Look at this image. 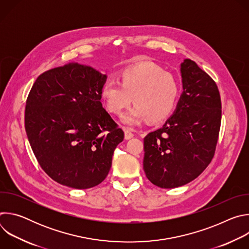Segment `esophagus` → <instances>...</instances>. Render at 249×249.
<instances>
[{"instance_id": "1", "label": "esophagus", "mask_w": 249, "mask_h": 249, "mask_svg": "<svg viewBox=\"0 0 249 249\" xmlns=\"http://www.w3.org/2000/svg\"><path fill=\"white\" fill-rule=\"evenodd\" d=\"M134 137V133H132L129 129H125V139L129 140Z\"/></svg>"}]
</instances>
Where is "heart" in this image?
Wrapping results in <instances>:
<instances>
[{
    "label": "heart",
    "mask_w": 249,
    "mask_h": 249,
    "mask_svg": "<svg viewBox=\"0 0 249 249\" xmlns=\"http://www.w3.org/2000/svg\"><path fill=\"white\" fill-rule=\"evenodd\" d=\"M119 84L106 82L101 87L100 96L106 110L120 115L133 102L123 122L137 126L147 118L159 122L174 109L179 95V87L172 74L152 63L144 62L121 71Z\"/></svg>",
    "instance_id": "obj_1"
}]
</instances>
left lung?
Returning <instances> with one entry per match:
<instances>
[{
  "label": "left lung",
  "mask_w": 249,
  "mask_h": 249,
  "mask_svg": "<svg viewBox=\"0 0 249 249\" xmlns=\"http://www.w3.org/2000/svg\"><path fill=\"white\" fill-rule=\"evenodd\" d=\"M183 92L174 114L144 138V170L160 188L194 180L214 158L222 120L219 89L190 60L181 64Z\"/></svg>",
  "instance_id": "1"
}]
</instances>
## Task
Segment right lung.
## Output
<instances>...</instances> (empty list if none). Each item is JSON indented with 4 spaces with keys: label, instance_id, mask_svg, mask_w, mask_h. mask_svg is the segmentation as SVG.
Instances as JSON below:
<instances>
[{
    "label": "right lung",
    "instance_id": "1",
    "mask_svg": "<svg viewBox=\"0 0 249 249\" xmlns=\"http://www.w3.org/2000/svg\"><path fill=\"white\" fill-rule=\"evenodd\" d=\"M106 76L69 64L42 73L25 105L24 127L33 154L51 178L88 189L107 176L124 132L100 102Z\"/></svg>",
    "mask_w": 249,
    "mask_h": 249
}]
</instances>
